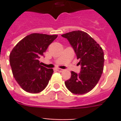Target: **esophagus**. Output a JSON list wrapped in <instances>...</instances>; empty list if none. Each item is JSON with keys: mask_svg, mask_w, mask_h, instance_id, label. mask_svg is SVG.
Listing matches in <instances>:
<instances>
[{"mask_svg": "<svg viewBox=\"0 0 121 121\" xmlns=\"http://www.w3.org/2000/svg\"><path fill=\"white\" fill-rule=\"evenodd\" d=\"M56 70L59 72H62L63 71V69H61V68H57Z\"/></svg>", "mask_w": 121, "mask_h": 121, "instance_id": "esophagus-1", "label": "esophagus"}]
</instances>
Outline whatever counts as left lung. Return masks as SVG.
Returning <instances> with one entry per match:
<instances>
[{
	"mask_svg": "<svg viewBox=\"0 0 121 121\" xmlns=\"http://www.w3.org/2000/svg\"><path fill=\"white\" fill-rule=\"evenodd\" d=\"M61 36L68 39L81 65L80 73L71 72V77L65 81V84L74 94L88 93L97 84L103 73V50L90 35L83 31H72Z\"/></svg>",
	"mask_w": 121,
	"mask_h": 121,
	"instance_id": "8db88e82",
	"label": "left lung"
}]
</instances>
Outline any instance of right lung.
Returning a JSON list of instances; mask_svg holds the SVG:
<instances>
[{"label":"right lung","instance_id":"add662e5","mask_svg":"<svg viewBox=\"0 0 121 121\" xmlns=\"http://www.w3.org/2000/svg\"><path fill=\"white\" fill-rule=\"evenodd\" d=\"M58 35L33 33L18 43L9 56L16 80L24 90L36 94L47 86L53 70L41 65L39 59Z\"/></svg>","mask_w":121,"mask_h":121}]
</instances>
